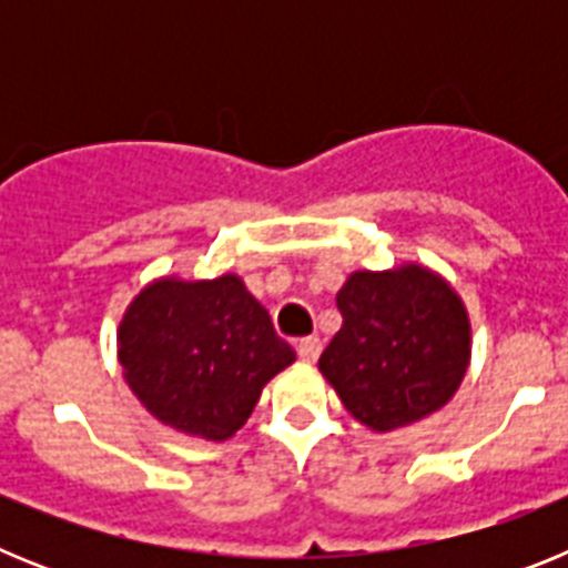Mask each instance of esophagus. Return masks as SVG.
Returning <instances> with one entry per match:
<instances>
[{
  "instance_id": "34e87169",
  "label": "esophagus",
  "mask_w": 568,
  "mask_h": 568,
  "mask_svg": "<svg viewBox=\"0 0 568 568\" xmlns=\"http://www.w3.org/2000/svg\"><path fill=\"white\" fill-rule=\"evenodd\" d=\"M295 349H298V358L304 361V364H315V361H318V355H321V341L318 338H304V341H298V346H295Z\"/></svg>"
}]
</instances>
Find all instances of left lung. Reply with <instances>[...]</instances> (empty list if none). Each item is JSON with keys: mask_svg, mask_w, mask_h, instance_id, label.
<instances>
[{"mask_svg": "<svg viewBox=\"0 0 568 568\" xmlns=\"http://www.w3.org/2000/svg\"><path fill=\"white\" fill-rule=\"evenodd\" d=\"M344 324L318 361L346 413L393 433L444 409L471 358V321L449 281L404 261L355 270L335 295Z\"/></svg>", "mask_w": 568, "mask_h": 568, "instance_id": "1", "label": "left lung"}]
</instances>
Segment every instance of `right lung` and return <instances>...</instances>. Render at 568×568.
<instances>
[{
    "mask_svg": "<svg viewBox=\"0 0 568 568\" xmlns=\"http://www.w3.org/2000/svg\"><path fill=\"white\" fill-rule=\"evenodd\" d=\"M122 375L139 404L175 433L227 440L247 424L261 389L295 361L241 275L153 278L115 333Z\"/></svg>",
    "mask_w": 568,
    "mask_h": 568,
    "instance_id": "add662e5",
    "label": "right lung"
}]
</instances>
